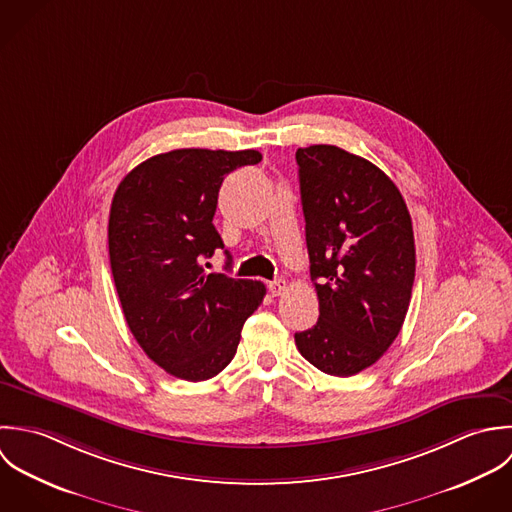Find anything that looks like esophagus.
Listing matches in <instances>:
<instances>
[{
    "label": "esophagus",
    "instance_id": "esophagus-1",
    "mask_svg": "<svg viewBox=\"0 0 512 512\" xmlns=\"http://www.w3.org/2000/svg\"><path fill=\"white\" fill-rule=\"evenodd\" d=\"M285 291H287L285 279H275V281L269 283V293H271L273 297H281Z\"/></svg>",
    "mask_w": 512,
    "mask_h": 512
}]
</instances>
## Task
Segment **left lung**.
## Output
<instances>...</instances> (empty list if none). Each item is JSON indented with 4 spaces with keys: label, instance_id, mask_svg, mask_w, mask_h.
<instances>
[{
    "label": "left lung",
    "instance_id": "8db88e82",
    "mask_svg": "<svg viewBox=\"0 0 512 512\" xmlns=\"http://www.w3.org/2000/svg\"><path fill=\"white\" fill-rule=\"evenodd\" d=\"M318 322L299 352L330 376H354L392 346L415 279L408 205L372 162L338 146L297 150Z\"/></svg>",
    "mask_w": 512,
    "mask_h": 512
}]
</instances>
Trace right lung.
I'll return each instance as SVG.
<instances>
[{"label": "right lung", "instance_id": "1", "mask_svg": "<svg viewBox=\"0 0 512 512\" xmlns=\"http://www.w3.org/2000/svg\"><path fill=\"white\" fill-rule=\"evenodd\" d=\"M261 158L257 150H172L138 164L114 192L108 255L122 312L148 358L176 378L217 376L265 297L263 283L202 265L223 249L211 223L223 178Z\"/></svg>", "mask_w": 512, "mask_h": 512}]
</instances>
